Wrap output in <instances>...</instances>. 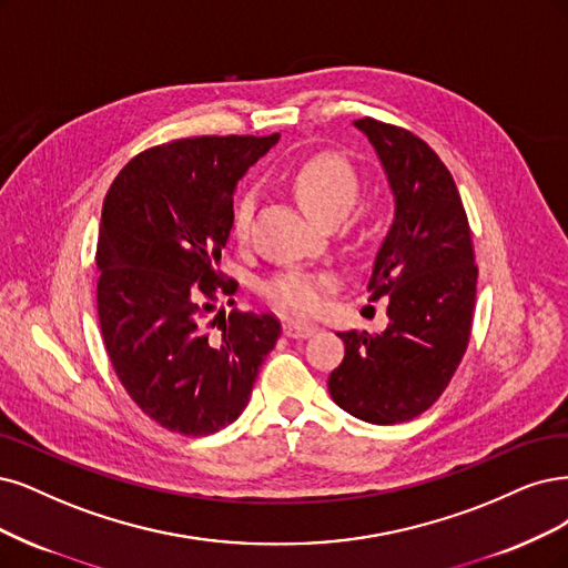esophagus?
<instances>
[{"instance_id":"esophagus-1","label":"esophagus","mask_w":568,"mask_h":568,"mask_svg":"<svg viewBox=\"0 0 568 568\" xmlns=\"http://www.w3.org/2000/svg\"><path fill=\"white\" fill-rule=\"evenodd\" d=\"M317 331L315 324H307V322H301V320H286L284 322V334L288 338H307Z\"/></svg>"}]
</instances>
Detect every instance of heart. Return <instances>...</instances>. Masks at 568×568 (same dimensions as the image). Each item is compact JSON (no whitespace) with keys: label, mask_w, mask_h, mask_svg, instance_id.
Returning a JSON list of instances; mask_svg holds the SVG:
<instances>
[{"label":"heart","mask_w":568,"mask_h":568,"mask_svg":"<svg viewBox=\"0 0 568 568\" xmlns=\"http://www.w3.org/2000/svg\"><path fill=\"white\" fill-rule=\"evenodd\" d=\"M291 185L303 209L320 223L345 219L359 197L357 171L336 152H317L303 160L291 173ZM253 206H256V194L251 190L234 204L232 234L237 240L246 237ZM331 286L334 277L326 272L282 270L263 284V293L272 305L310 315L322 307L324 293Z\"/></svg>","instance_id":"b5f03b06"}]
</instances>
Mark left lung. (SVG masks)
Returning a JSON list of instances; mask_svg holds the SVG:
<instances>
[{"label": "left lung", "instance_id": "left-lung-1", "mask_svg": "<svg viewBox=\"0 0 568 568\" xmlns=\"http://www.w3.org/2000/svg\"><path fill=\"white\" fill-rule=\"evenodd\" d=\"M385 166L395 221L368 280L387 298L383 334L343 331L345 357L328 393L349 416L395 425L433 406L470 343L477 265L473 230L452 171L410 131L374 116L355 122Z\"/></svg>", "mask_w": 568, "mask_h": 568}]
</instances>
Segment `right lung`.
<instances>
[{
    "label": "right lung",
    "mask_w": 568,
    "mask_h": 568,
    "mask_svg": "<svg viewBox=\"0 0 568 568\" xmlns=\"http://www.w3.org/2000/svg\"><path fill=\"white\" fill-rule=\"evenodd\" d=\"M272 135H194L154 145L116 173L98 232V320L116 378L169 433L204 437L234 423L275 347V315L234 307L223 275L232 197Z\"/></svg>",
    "instance_id": "1"
}]
</instances>
